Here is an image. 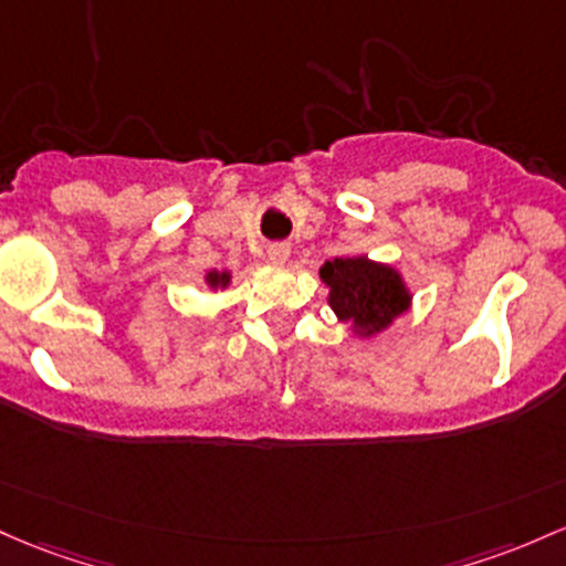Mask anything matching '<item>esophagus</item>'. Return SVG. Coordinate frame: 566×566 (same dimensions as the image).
I'll return each mask as SVG.
<instances>
[{
  "mask_svg": "<svg viewBox=\"0 0 566 566\" xmlns=\"http://www.w3.org/2000/svg\"><path fill=\"white\" fill-rule=\"evenodd\" d=\"M269 258H271V263H287V258H290V247L287 244H282V241H276V244H271L269 247Z\"/></svg>",
  "mask_w": 566,
  "mask_h": 566,
  "instance_id": "obj_1",
  "label": "esophagus"
}]
</instances>
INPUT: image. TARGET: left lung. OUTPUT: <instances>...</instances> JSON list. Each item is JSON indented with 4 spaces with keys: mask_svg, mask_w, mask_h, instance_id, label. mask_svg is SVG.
Listing matches in <instances>:
<instances>
[{
    "mask_svg": "<svg viewBox=\"0 0 566 566\" xmlns=\"http://www.w3.org/2000/svg\"><path fill=\"white\" fill-rule=\"evenodd\" d=\"M319 276L331 284V306L338 319H352L365 333L387 327L411 301L400 276L368 258H335L322 265Z\"/></svg>",
    "mask_w": 566,
    "mask_h": 566,
    "instance_id": "1",
    "label": "left lung"
}]
</instances>
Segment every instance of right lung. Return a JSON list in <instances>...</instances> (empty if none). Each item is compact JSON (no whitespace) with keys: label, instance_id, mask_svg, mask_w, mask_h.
Returning a JSON list of instances; mask_svg holds the SVG:
<instances>
[{"label":"right lung","instance_id":"right-lung-1","mask_svg":"<svg viewBox=\"0 0 566 566\" xmlns=\"http://www.w3.org/2000/svg\"><path fill=\"white\" fill-rule=\"evenodd\" d=\"M228 273H209V284H226Z\"/></svg>","mask_w":566,"mask_h":566}]
</instances>
